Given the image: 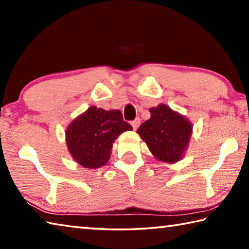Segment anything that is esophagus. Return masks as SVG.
I'll return each mask as SVG.
<instances>
[{"label":"esophagus","instance_id":"1","mask_svg":"<svg viewBox=\"0 0 249 249\" xmlns=\"http://www.w3.org/2000/svg\"><path fill=\"white\" fill-rule=\"evenodd\" d=\"M130 124H132L134 129H136V128L138 127V126L141 125V120H140V119H135L134 121H132V123H130Z\"/></svg>","mask_w":249,"mask_h":249}]
</instances>
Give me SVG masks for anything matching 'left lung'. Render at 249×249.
Returning <instances> with one entry per match:
<instances>
[{
    "instance_id": "obj_1",
    "label": "left lung",
    "mask_w": 249,
    "mask_h": 249,
    "mask_svg": "<svg viewBox=\"0 0 249 249\" xmlns=\"http://www.w3.org/2000/svg\"><path fill=\"white\" fill-rule=\"evenodd\" d=\"M150 119L145 121L137 133L156 158L176 162L182 157L192 133V126L167 105L149 109Z\"/></svg>"
}]
</instances>
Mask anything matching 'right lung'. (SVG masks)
<instances>
[{"mask_svg": "<svg viewBox=\"0 0 249 249\" xmlns=\"http://www.w3.org/2000/svg\"><path fill=\"white\" fill-rule=\"evenodd\" d=\"M130 129L133 127L123 120L120 109L105 111L91 107L67 128V146L75 161L95 169L108 161L119 135Z\"/></svg>", "mask_w": 249, "mask_h": 249, "instance_id": "obj_1", "label": "right lung"}]
</instances>
